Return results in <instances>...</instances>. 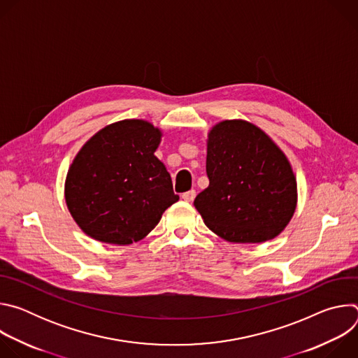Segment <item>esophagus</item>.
<instances>
[{"instance_id": "esophagus-1", "label": "esophagus", "mask_w": 358, "mask_h": 358, "mask_svg": "<svg viewBox=\"0 0 358 358\" xmlns=\"http://www.w3.org/2000/svg\"><path fill=\"white\" fill-rule=\"evenodd\" d=\"M195 191L194 189H189V191H187V192H184L182 195H181V198L184 199V201H187V202H192L194 201V198H195Z\"/></svg>"}]
</instances>
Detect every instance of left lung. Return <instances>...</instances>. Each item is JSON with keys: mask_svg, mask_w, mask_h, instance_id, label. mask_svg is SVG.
<instances>
[{"mask_svg": "<svg viewBox=\"0 0 358 358\" xmlns=\"http://www.w3.org/2000/svg\"><path fill=\"white\" fill-rule=\"evenodd\" d=\"M210 185L194 206L206 225L235 243L278 236L292 220L297 185L283 151L259 127L224 120L207 141Z\"/></svg>", "mask_w": 358, "mask_h": 358, "instance_id": "1", "label": "left lung"}]
</instances>
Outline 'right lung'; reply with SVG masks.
Masks as SVG:
<instances>
[{
	"instance_id": "1",
	"label": "right lung",
	"mask_w": 358,
	"mask_h": 358,
	"mask_svg": "<svg viewBox=\"0 0 358 358\" xmlns=\"http://www.w3.org/2000/svg\"><path fill=\"white\" fill-rule=\"evenodd\" d=\"M162 131L144 120H122L97 131L76 155L65 182L66 206L96 241L143 239L180 199L155 156Z\"/></svg>"
}]
</instances>
